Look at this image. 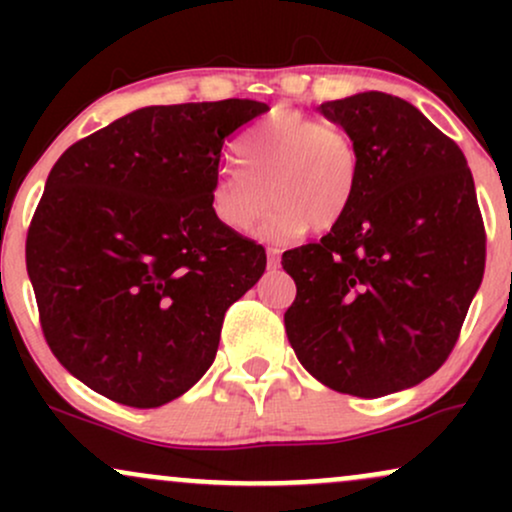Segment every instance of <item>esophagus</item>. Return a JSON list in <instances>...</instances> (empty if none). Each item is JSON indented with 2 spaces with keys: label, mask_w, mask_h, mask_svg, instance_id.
Returning a JSON list of instances; mask_svg holds the SVG:
<instances>
[{
  "label": "esophagus",
  "mask_w": 512,
  "mask_h": 512,
  "mask_svg": "<svg viewBox=\"0 0 512 512\" xmlns=\"http://www.w3.org/2000/svg\"><path fill=\"white\" fill-rule=\"evenodd\" d=\"M279 262H281L279 250H276V248H269V250H267V264H269V267L276 269V267H279Z\"/></svg>",
  "instance_id": "obj_1"
}]
</instances>
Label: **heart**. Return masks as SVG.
Masks as SVG:
<instances>
[{
  "mask_svg": "<svg viewBox=\"0 0 512 512\" xmlns=\"http://www.w3.org/2000/svg\"><path fill=\"white\" fill-rule=\"evenodd\" d=\"M236 154L240 168H221L209 190L211 214L228 231H250L272 202L276 209L264 226L269 238H293L308 226L330 231L361 187L356 139L296 110H279L245 132Z\"/></svg>",
  "mask_w": 512,
  "mask_h": 512,
  "instance_id": "1",
  "label": "heart"
}]
</instances>
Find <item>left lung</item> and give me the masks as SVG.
<instances>
[{"mask_svg":"<svg viewBox=\"0 0 512 512\" xmlns=\"http://www.w3.org/2000/svg\"><path fill=\"white\" fill-rule=\"evenodd\" d=\"M320 113L356 139L358 195L320 243L286 250L298 361L330 390L383 397L433 375L460 337L486 231L460 146L414 105L366 91Z\"/></svg>","mask_w":512,"mask_h":512,"instance_id":"1","label":"left lung"}]
</instances>
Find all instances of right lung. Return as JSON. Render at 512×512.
Masks as SVG:
<instances>
[{
    "label": "right lung",
    "instance_id": "right-lung-1",
    "mask_svg": "<svg viewBox=\"0 0 512 512\" xmlns=\"http://www.w3.org/2000/svg\"><path fill=\"white\" fill-rule=\"evenodd\" d=\"M267 105H151L69 146L26 238L45 342L98 395L151 409L207 373L267 252L214 219L223 142Z\"/></svg>",
    "mask_w": 512,
    "mask_h": 512
}]
</instances>
